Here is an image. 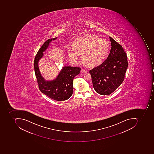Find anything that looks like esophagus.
I'll return each instance as SVG.
<instances>
[{"label": "esophagus", "mask_w": 154, "mask_h": 154, "mask_svg": "<svg viewBox=\"0 0 154 154\" xmlns=\"http://www.w3.org/2000/svg\"><path fill=\"white\" fill-rule=\"evenodd\" d=\"M81 72H82V73H85V72H88V71H87V69H82Z\"/></svg>", "instance_id": "1"}]
</instances>
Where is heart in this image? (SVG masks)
Masks as SVG:
<instances>
[{"label": "heart", "instance_id": "b5f03b06", "mask_svg": "<svg viewBox=\"0 0 154 154\" xmlns=\"http://www.w3.org/2000/svg\"><path fill=\"white\" fill-rule=\"evenodd\" d=\"M110 44L107 41L101 39L94 35H88L79 37L73 42V47L69 48L70 58L78 60L79 54H82V61L90 66L101 64L110 51Z\"/></svg>", "mask_w": 154, "mask_h": 154}]
</instances>
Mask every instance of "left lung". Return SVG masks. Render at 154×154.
I'll list each match as a JSON object with an SVG mask.
<instances>
[{
    "mask_svg": "<svg viewBox=\"0 0 154 154\" xmlns=\"http://www.w3.org/2000/svg\"><path fill=\"white\" fill-rule=\"evenodd\" d=\"M110 39L112 48L107 58L89 71L94 89L103 95L111 94L119 87L128 66L126 53L122 46L110 36Z\"/></svg>",
    "mask_w": 154,
    "mask_h": 154,
    "instance_id": "1",
    "label": "left lung"
}]
</instances>
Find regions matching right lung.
<instances>
[{"label": "right lung", "instance_id": "add662e5", "mask_svg": "<svg viewBox=\"0 0 154 154\" xmlns=\"http://www.w3.org/2000/svg\"><path fill=\"white\" fill-rule=\"evenodd\" d=\"M57 38L48 39L43 43L35 55L34 66L40 91L51 99L60 101L68 100L72 95L73 78L79 74L81 69L79 67L64 66L58 76L52 81H46L42 76L38 67V61L43 57V52L46 50L49 43Z\"/></svg>", "mask_w": 154, "mask_h": 154}]
</instances>
